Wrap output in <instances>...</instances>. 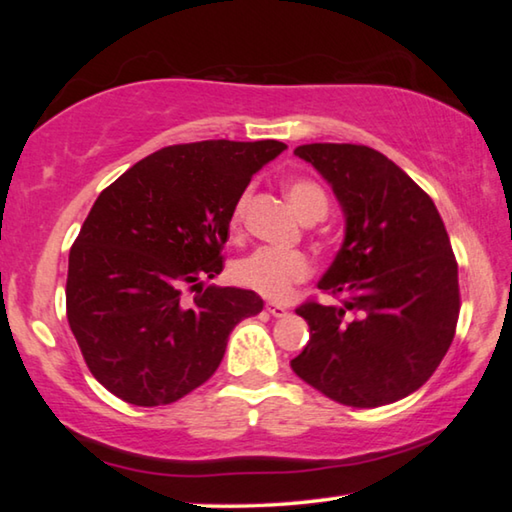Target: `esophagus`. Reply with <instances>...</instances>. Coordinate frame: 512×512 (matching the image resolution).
<instances>
[{
  "instance_id": "34e87169",
  "label": "esophagus",
  "mask_w": 512,
  "mask_h": 512,
  "mask_svg": "<svg viewBox=\"0 0 512 512\" xmlns=\"http://www.w3.org/2000/svg\"><path fill=\"white\" fill-rule=\"evenodd\" d=\"M266 311H268V314H271V316H275V318H282V316L289 314L287 307L275 305V302H266Z\"/></svg>"
}]
</instances>
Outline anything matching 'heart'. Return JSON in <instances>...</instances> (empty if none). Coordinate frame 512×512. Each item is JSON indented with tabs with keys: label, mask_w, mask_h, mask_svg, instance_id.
Masks as SVG:
<instances>
[{
	"label": "heart",
	"mask_w": 512,
	"mask_h": 512,
	"mask_svg": "<svg viewBox=\"0 0 512 512\" xmlns=\"http://www.w3.org/2000/svg\"><path fill=\"white\" fill-rule=\"evenodd\" d=\"M287 196L296 212L305 221L323 219L329 198L323 187L311 178H293L287 183ZM248 205V194H241L232 210V225L244 221ZM314 271L311 259L302 250H280V248H257L255 253L241 259L235 266V280L259 296L271 300H284L291 296L296 284L305 282Z\"/></svg>",
	"instance_id": "b5f03b06"
}]
</instances>
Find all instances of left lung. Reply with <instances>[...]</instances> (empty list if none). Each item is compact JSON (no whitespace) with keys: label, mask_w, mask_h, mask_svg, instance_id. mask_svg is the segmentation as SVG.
Wrapping results in <instances>:
<instances>
[{"label":"left lung","mask_w":512,"mask_h":512,"mask_svg":"<svg viewBox=\"0 0 512 512\" xmlns=\"http://www.w3.org/2000/svg\"><path fill=\"white\" fill-rule=\"evenodd\" d=\"M345 212V241L307 300L309 343L291 368L329 400L375 409L427 381L454 341L458 264L436 205L406 173L363 144H305Z\"/></svg>","instance_id":"left-lung-1"}]
</instances>
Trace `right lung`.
Instances as JSON below:
<instances>
[{"instance_id": "1", "label": "right lung", "mask_w": 512, "mask_h": 512, "mask_svg": "<svg viewBox=\"0 0 512 512\" xmlns=\"http://www.w3.org/2000/svg\"><path fill=\"white\" fill-rule=\"evenodd\" d=\"M284 149L277 140L164 146L94 201L69 250L67 320L94 379L119 400L178 402L214 375L232 327L262 311L255 291L201 280L223 271L237 198Z\"/></svg>"}]
</instances>
